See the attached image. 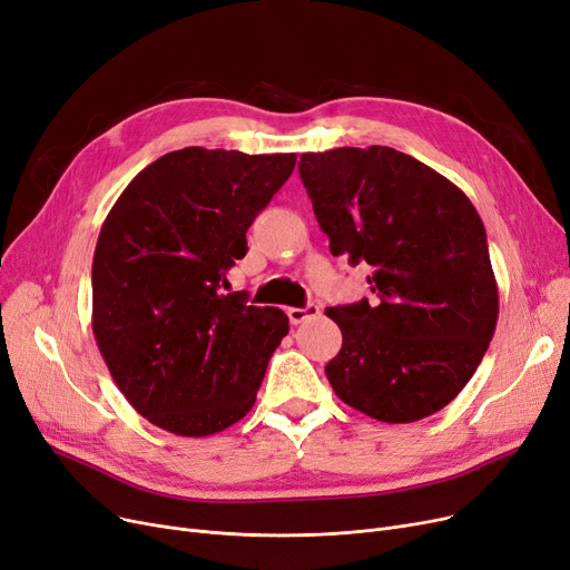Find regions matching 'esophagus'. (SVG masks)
Listing matches in <instances>:
<instances>
[{
  "mask_svg": "<svg viewBox=\"0 0 570 570\" xmlns=\"http://www.w3.org/2000/svg\"><path fill=\"white\" fill-rule=\"evenodd\" d=\"M286 314H288V318H291V324L298 326V324H305L307 318L318 316V314H321V307H318L316 303H307L305 307H288Z\"/></svg>",
  "mask_w": 570,
  "mask_h": 570,
  "instance_id": "obj_1",
  "label": "esophagus"
}]
</instances>
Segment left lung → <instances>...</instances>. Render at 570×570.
<instances>
[{
  "mask_svg": "<svg viewBox=\"0 0 570 570\" xmlns=\"http://www.w3.org/2000/svg\"><path fill=\"white\" fill-rule=\"evenodd\" d=\"M298 169L331 254L367 263L375 293L326 309L342 331L326 365L337 399L386 424L442 410L499 321L480 214L450 179L389 146L303 154Z\"/></svg>",
  "mask_w": 570,
  "mask_h": 570,
  "instance_id": "left-lung-1",
  "label": "left lung"
}]
</instances>
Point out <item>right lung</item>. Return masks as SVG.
Returning <instances> with one entry per match:
<instances>
[{
	"label": "right lung",
	"instance_id": "1",
	"mask_svg": "<svg viewBox=\"0 0 570 570\" xmlns=\"http://www.w3.org/2000/svg\"><path fill=\"white\" fill-rule=\"evenodd\" d=\"M295 158L188 146L144 167L105 218L92 333L120 393L169 433L205 438L237 424L288 333L279 307L224 288Z\"/></svg>",
	"mask_w": 570,
	"mask_h": 570
}]
</instances>
